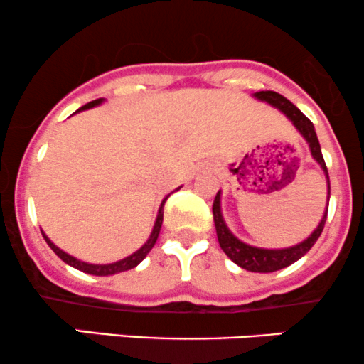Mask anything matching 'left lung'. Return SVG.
<instances>
[{
  "mask_svg": "<svg viewBox=\"0 0 364 364\" xmlns=\"http://www.w3.org/2000/svg\"><path fill=\"white\" fill-rule=\"evenodd\" d=\"M255 97H258L259 101H264V103L275 106L279 108L289 120L292 122L294 127L301 132V136L306 139V142L309 144V151H311V156L314 161L321 166L325 177H326V189H328V196L326 199H330V178H328V170H326L323 154H321L320 142H318L316 132H314V127L308 117L301 112L297 106H294L287 97H284L282 94L275 91H259L255 92ZM220 191L215 196L213 203V220L216 227V237H218L220 247L223 249V252L234 261L235 264H239L240 268L247 272H256V273H272L277 270H282V268L289 267V264L296 263L297 259H301L306 252L309 251L314 246V242L318 240V237L323 232L325 222H326V213H328V203H326L325 213L321 216V222L318 223V227L314 228L313 234L304 239L303 242L296 244V246L284 247V249H263V247H255L249 246V244L242 242L237 237L232 234L230 228L227 227L225 220H223L222 215V206H220Z\"/></svg>",
  "mask_w": 364,
  "mask_h": 364,
  "instance_id": "left-lung-1",
  "label": "left lung"
}]
</instances>
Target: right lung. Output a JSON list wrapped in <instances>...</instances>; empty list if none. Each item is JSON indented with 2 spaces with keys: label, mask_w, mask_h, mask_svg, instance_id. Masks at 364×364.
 <instances>
[{
  "label": "right lung",
  "mask_w": 364,
  "mask_h": 364,
  "mask_svg": "<svg viewBox=\"0 0 364 364\" xmlns=\"http://www.w3.org/2000/svg\"><path fill=\"white\" fill-rule=\"evenodd\" d=\"M101 103H103V100L91 101V103L84 105L82 108L77 109L75 113L84 112V109H89V108H94V106H97V105H101ZM178 189H181V187H178ZM168 198H170V194L166 196V198L161 201L160 210H158L156 222H154V227H153V232H151L149 239L146 240L144 246H142L141 249H137V251L134 252V255H130V256H127V258H124V259H120V261H115V263H108V264H91V263H85V261H80V259L73 258V256L67 255V252H65V251H61V249H60L58 246H55V244H53L51 240L48 239V235L44 234L43 230H41V232H43V237H44V240H46V242H48V246H50V247L53 249V251L56 252V256H58L60 259H63L65 263L70 264V267L77 268V270H80V272H84V273H89V275H97V277L115 275V273L127 272V270H132V268H136L137 264L141 263V261L144 259L146 256H148V252L151 251V249H153L154 244H156V239H158V235H160L161 223H163V206H165V201H166V199H168Z\"/></svg>",
  "instance_id": "right-lung-1"
}]
</instances>
